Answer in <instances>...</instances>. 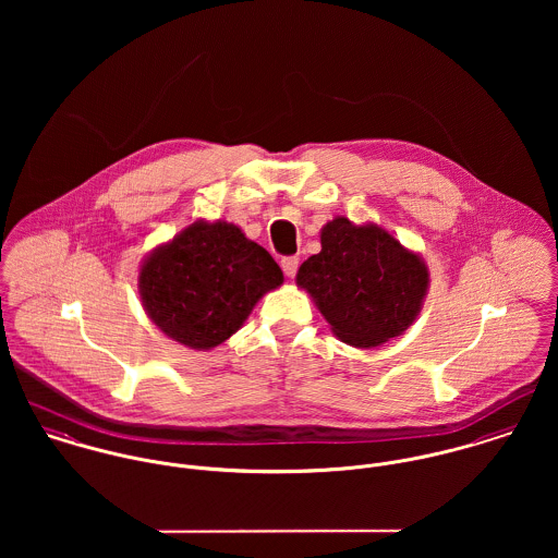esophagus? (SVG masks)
I'll list each match as a JSON object with an SVG mask.
<instances>
[{"label":"esophagus","mask_w":558,"mask_h":558,"mask_svg":"<svg viewBox=\"0 0 558 558\" xmlns=\"http://www.w3.org/2000/svg\"><path fill=\"white\" fill-rule=\"evenodd\" d=\"M299 264H301V259H299L296 255H290V257H283V259H281V268H283V272H286L288 277H294V275H296Z\"/></svg>","instance_id":"1"}]
</instances>
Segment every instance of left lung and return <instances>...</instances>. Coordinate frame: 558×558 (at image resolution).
Wrapping results in <instances>:
<instances>
[{
	"mask_svg": "<svg viewBox=\"0 0 558 558\" xmlns=\"http://www.w3.org/2000/svg\"><path fill=\"white\" fill-rule=\"evenodd\" d=\"M322 251L296 275L330 330L348 345L376 348L421 314L429 288L423 257L378 223L335 217L319 232Z\"/></svg>",
	"mask_w": 558,
	"mask_h": 558,
	"instance_id": "8db88e82",
	"label": "left lung"
}]
</instances>
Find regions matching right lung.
Returning a JSON list of instances; mask_svg holds the SVG:
<instances>
[{
    "mask_svg": "<svg viewBox=\"0 0 558 558\" xmlns=\"http://www.w3.org/2000/svg\"><path fill=\"white\" fill-rule=\"evenodd\" d=\"M281 283L279 264L239 226L197 219L146 255L137 286L160 332L191 350H213Z\"/></svg>",
    "mask_w": 558,
    "mask_h": 558,
    "instance_id": "obj_1",
    "label": "right lung"
}]
</instances>
